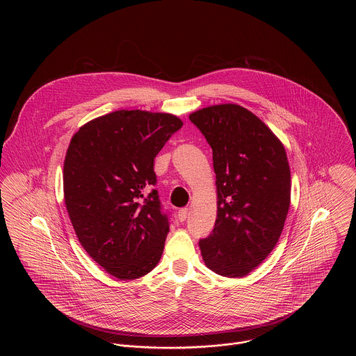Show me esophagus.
<instances>
[{
	"mask_svg": "<svg viewBox=\"0 0 356 356\" xmlns=\"http://www.w3.org/2000/svg\"><path fill=\"white\" fill-rule=\"evenodd\" d=\"M188 208H181L179 211H178V219L181 220V222H184V220H186V218H188Z\"/></svg>",
	"mask_w": 356,
	"mask_h": 356,
	"instance_id": "34e87169",
	"label": "esophagus"
}]
</instances>
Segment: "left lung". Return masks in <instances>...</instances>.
I'll return each mask as SVG.
<instances>
[{
  "instance_id": "1",
  "label": "left lung",
  "mask_w": 356,
  "mask_h": 356,
  "mask_svg": "<svg viewBox=\"0 0 356 356\" xmlns=\"http://www.w3.org/2000/svg\"><path fill=\"white\" fill-rule=\"evenodd\" d=\"M212 148L216 220L200 240L204 263L219 275L250 274L274 250L291 204V168L280 138L247 108L205 106L189 115Z\"/></svg>"
}]
</instances>
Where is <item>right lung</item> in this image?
Instances as JSON below:
<instances>
[{
    "instance_id": "obj_1",
    "label": "right lung",
    "mask_w": 356,
    "mask_h": 356,
    "mask_svg": "<svg viewBox=\"0 0 356 356\" xmlns=\"http://www.w3.org/2000/svg\"><path fill=\"white\" fill-rule=\"evenodd\" d=\"M171 113L120 109L85 123L64 159V202L89 256L119 280L159 263L170 232L153 171L156 154L182 127Z\"/></svg>"
}]
</instances>
